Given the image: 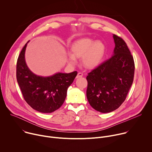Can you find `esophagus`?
I'll use <instances>...</instances> for the list:
<instances>
[{
    "label": "esophagus",
    "instance_id": "34e87169",
    "mask_svg": "<svg viewBox=\"0 0 152 152\" xmlns=\"http://www.w3.org/2000/svg\"><path fill=\"white\" fill-rule=\"evenodd\" d=\"M83 76V73L81 72H79L76 76V78H79V77H81Z\"/></svg>",
    "mask_w": 152,
    "mask_h": 152
}]
</instances>
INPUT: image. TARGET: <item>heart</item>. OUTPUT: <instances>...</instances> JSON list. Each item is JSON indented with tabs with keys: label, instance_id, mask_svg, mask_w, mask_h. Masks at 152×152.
<instances>
[{
	"label": "heart",
	"instance_id": "obj_1",
	"mask_svg": "<svg viewBox=\"0 0 152 152\" xmlns=\"http://www.w3.org/2000/svg\"><path fill=\"white\" fill-rule=\"evenodd\" d=\"M72 54H69L70 64H75L76 58L82 57L83 66L87 69H94L101 63L105 52V47L100 41L91 38H82L74 42L70 48Z\"/></svg>",
	"mask_w": 152,
	"mask_h": 152
}]
</instances>
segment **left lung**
Masks as SVG:
<instances>
[{
	"mask_svg": "<svg viewBox=\"0 0 152 152\" xmlns=\"http://www.w3.org/2000/svg\"><path fill=\"white\" fill-rule=\"evenodd\" d=\"M113 55L88 73L86 97L102 113L112 112L125 100L134 81L135 63L126 42L114 34Z\"/></svg>",
	"mask_w": 152,
	"mask_h": 152,
	"instance_id": "left-lung-1",
	"label": "left lung"
}]
</instances>
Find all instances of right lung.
<instances>
[{"label": "right lung", "instance_id": "1", "mask_svg": "<svg viewBox=\"0 0 152 152\" xmlns=\"http://www.w3.org/2000/svg\"><path fill=\"white\" fill-rule=\"evenodd\" d=\"M27 43L18 57L16 77L23 96L34 110L42 113H51L62 105L69 86L77 72L58 73L52 76L42 77L34 74L25 59Z\"/></svg>", "mask_w": 152, "mask_h": 152}]
</instances>
